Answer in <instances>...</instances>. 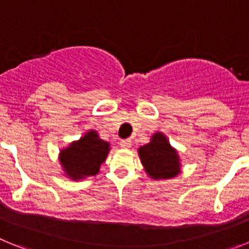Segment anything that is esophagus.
Wrapping results in <instances>:
<instances>
[{"mask_svg": "<svg viewBox=\"0 0 249 249\" xmlns=\"http://www.w3.org/2000/svg\"><path fill=\"white\" fill-rule=\"evenodd\" d=\"M120 146H121V148H123V149H128L129 147L132 146L131 140H122L120 142Z\"/></svg>", "mask_w": 249, "mask_h": 249, "instance_id": "obj_1", "label": "esophagus"}]
</instances>
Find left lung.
I'll use <instances>...</instances> for the list:
<instances>
[{
    "mask_svg": "<svg viewBox=\"0 0 249 249\" xmlns=\"http://www.w3.org/2000/svg\"><path fill=\"white\" fill-rule=\"evenodd\" d=\"M138 156L144 172L155 181L172 179L181 173V158L177 149L171 146L162 132L153 133L148 143L138 148Z\"/></svg>",
    "mask_w": 249,
    "mask_h": 249,
    "instance_id": "left-lung-1",
    "label": "left lung"
}]
</instances>
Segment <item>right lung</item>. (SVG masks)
Segmentation results:
<instances>
[{"label":"right lung","mask_w":249,"mask_h":249,"mask_svg":"<svg viewBox=\"0 0 249 249\" xmlns=\"http://www.w3.org/2000/svg\"><path fill=\"white\" fill-rule=\"evenodd\" d=\"M109 151V142L103 141L97 131L89 129L80 140L59 149L58 162L63 176L76 182L96 176Z\"/></svg>","instance_id":"1"}]
</instances>
